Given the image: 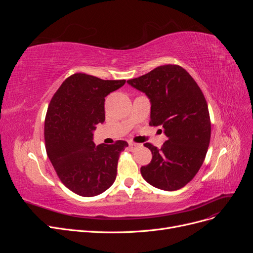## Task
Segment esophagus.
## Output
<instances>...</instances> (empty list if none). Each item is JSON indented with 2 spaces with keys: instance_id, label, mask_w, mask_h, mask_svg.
<instances>
[{
  "instance_id": "esophagus-1",
  "label": "esophagus",
  "mask_w": 253,
  "mask_h": 253,
  "mask_svg": "<svg viewBox=\"0 0 253 253\" xmlns=\"http://www.w3.org/2000/svg\"><path fill=\"white\" fill-rule=\"evenodd\" d=\"M128 145H129V148H131V149H133V150H134V149H136L137 147H138L139 144H138V143H135V142H132V141H131V142H128Z\"/></svg>"
}]
</instances>
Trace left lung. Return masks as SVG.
<instances>
[{
    "label": "left lung",
    "mask_w": 253,
    "mask_h": 253,
    "mask_svg": "<svg viewBox=\"0 0 253 253\" xmlns=\"http://www.w3.org/2000/svg\"><path fill=\"white\" fill-rule=\"evenodd\" d=\"M127 83L149 97L150 126H162L168 138L160 149L144 143L152 160L141 167L142 177L166 191L185 187L201 169L210 143V115L202 89L185 68L174 64Z\"/></svg>",
    "instance_id": "left-lung-1"
}]
</instances>
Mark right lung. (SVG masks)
Listing matches in <instances>:
<instances>
[{
  "label": "right lung",
  "instance_id": "add662e5",
  "mask_svg": "<svg viewBox=\"0 0 253 253\" xmlns=\"http://www.w3.org/2000/svg\"><path fill=\"white\" fill-rule=\"evenodd\" d=\"M126 80H102L77 73L61 84L48 105L45 148L58 177L74 193L96 196L116 179L120 153L127 142L95 145L93 132L105 120V97Z\"/></svg>",
  "mask_w": 253,
  "mask_h": 253
}]
</instances>
